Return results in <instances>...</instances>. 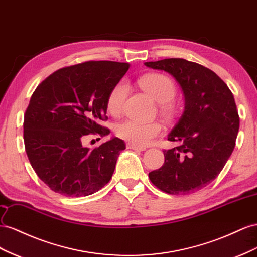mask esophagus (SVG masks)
I'll use <instances>...</instances> for the list:
<instances>
[{
  "instance_id": "34e87169",
  "label": "esophagus",
  "mask_w": 257,
  "mask_h": 257,
  "mask_svg": "<svg viewBox=\"0 0 257 257\" xmlns=\"http://www.w3.org/2000/svg\"><path fill=\"white\" fill-rule=\"evenodd\" d=\"M127 149H129V150H134V151H138V152L145 151V148H139V146L133 145V144H130V143H128V144H127Z\"/></svg>"
}]
</instances>
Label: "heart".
<instances>
[{"label":"heart","mask_w":257,"mask_h":257,"mask_svg":"<svg viewBox=\"0 0 257 257\" xmlns=\"http://www.w3.org/2000/svg\"><path fill=\"white\" fill-rule=\"evenodd\" d=\"M140 85L159 103H167L171 101L177 92L173 80L159 73H152L143 76L140 79ZM127 93L128 85L124 82H119L113 87L106 100V108L109 114L118 115L121 112ZM161 131L163 126L157 121L141 122L134 119H124L115 126V134L117 136L139 148H144L151 144L154 139L161 134Z\"/></svg>","instance_id":"heart-1"}]
</instances>
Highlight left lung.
<instances>
[{
	"instance_id": "1",
	"label": "left lung",
	"mask_w": 257,
	"mask_h": 257,
	"mask_svg": "<svg viewBox=\"0 0 257 257\" xmlns=\"http://www.w3.org/2000/svg\"><path fill=\"white\" fill-rule=\"evenodd\" d=\"M171 74L182 88L185 106L168 140L180 145L164 151L163 167L151 182L171 195H188L217 178L236 145L239 115L233 94L213 71L196 62L170 58L144 63Z\"/></svg>"
}]
</instances>
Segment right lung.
I'll return each mask as SVG.
<instances>
[{
  "label": "right lung",
  "mask_w": 257,
  "mask_h": 257,
  "mask_svg": "<svg viewBox=\"0 0 257 257\" xmlns=\"http://www.w3.org/2000/svg\"><path fill=\"white\" fill-rule=\"evenodd\" d=\"M129 67L87 61L54 72L36 87L25 114V148L35 173L55 193L84 197L111 180L126 144L112 138L89 150L83 140L109 134L100 124L107 119L106 100Z\"/></svg>",
  "instance_id": "add662e5"
}]
</instances>
